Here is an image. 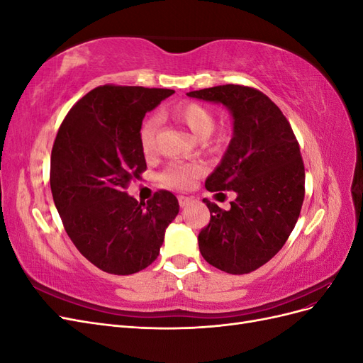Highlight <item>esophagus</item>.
Here are the masks:
<instances>
[{
	"instance_id": "obj_1",
	"label": "esophagus",
	"mask_w": 363,
	"mask_h": 363,
	"mask_svg": "<svg viewBox=\"0 0 363 363\" xmlns=\"http://www.w3.org/2000/svg\"><path fill=\"white\" fill-rule=\"evenodd\" d=\"M179 204H180V207L183 208V207L191 204V200L188 199V196H179Z\"/></svg>"
}]
</instances>
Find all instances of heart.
<instances>
[{"instance_id": "b5f03b06", "label": "heart", "mask_w": 363, "mask_h": 363, "mask_svg": "<svg viewBox=\"0 0 363 363\" xmlns=\"http://www.w3.org/2000/svg\"><path fill=\"white\" fill-rule=\"evenodd\" d=\"M171 118L183 125L196 139H206L212 135L215 128V118L201 104L184 103L174 108ZM159 130V119L156 116L148 118L140 128V145L145 155H151L156 150V135ZM203 172L199 163H171L160 175V180L172 188H189L194 180Z\"/></svg>"}]
</instances>
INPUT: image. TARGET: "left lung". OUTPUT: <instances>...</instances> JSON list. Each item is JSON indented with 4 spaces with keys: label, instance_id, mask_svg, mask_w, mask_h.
<instances>
[{
    "label": "left lung",
    "instance_id": "8db88e82",
    "mask_svg": "<svg viewBox=\"0 0 363 363\" xmlns=\"http://www.w3.org/2000/svg\"><path fill=\"white\" fill-rule=\"evenodd\" d=\"M188 96L223 104L233 125L206 189L230 191L236 200L228 211L203 200L212 218L199 235L200 251L218 269L251 272L277 255L300 216L304 164L298 142L280 108L252 87L224 84Z\"/></svg>",
    "mask_w": 363,
    "mask_h": 363
}]
</instances>
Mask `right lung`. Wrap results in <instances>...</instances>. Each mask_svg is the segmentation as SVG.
Instances as JSON below:
<instances>
[{
    "label": "right lung",
    "instance_id": "right-lung-1",
    "mask_svg": "<svg viewBox=\"0 0 363 363\" xmlns=\"http://www.w3.org/2000/svg\"><path fill=\"white\" fill-rule=\"evenodd\" d=\"M171 89L100 86L68 112L51 151V192L68 236L96 268L130 276L159 256L179 213L168 191L139 203L127 194L147 169L140 145L145 113Z\"/></svg>",
    "mask_w": 363,
    "mask_h": 363
}]
</instances>
